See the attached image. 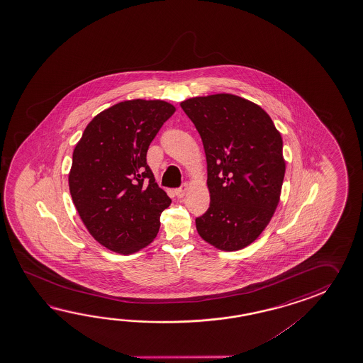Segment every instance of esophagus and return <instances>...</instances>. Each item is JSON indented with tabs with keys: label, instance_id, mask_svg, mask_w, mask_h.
<instances>
[{
	"label": "esophagus",
	"instance_id": "1",
	"mask_svg": "<svg viewBox=\"0 0 363 363\" xmlns=\"http://www.w3.org/2000/svg\"><path fill=\"white\" fill-rule=\"evenodd\" d=\"M186 191H188V185L183 184L182 186H180V188H179V189L175 191V194H177V197H178V199H183V197L185 196V193H186Z\"/></svg>",
	"mask_w": 363,
	"mask_h": 363
}]
</instances>
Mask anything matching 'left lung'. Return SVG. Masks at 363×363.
Masks as SVG:
<instances>
[{
    "label": "left lung",
    "mask_w": 363,
    "mask_h": 363,
    "mask_svg": "<svg viewBox=\"0 0 363 363\" xmlns=\"http://www.w3.org/2000/svg\"><path fill=\"white\" fill-rule=\"evenodd\" d=\"M200 133L210 206L196 219L208 244L236 252L258 239L280 201L286 174L283 139L259 105L231 93L180 102Z\"/></svg>",
    "instance_id": "left-lung-1"
}]
</instances>
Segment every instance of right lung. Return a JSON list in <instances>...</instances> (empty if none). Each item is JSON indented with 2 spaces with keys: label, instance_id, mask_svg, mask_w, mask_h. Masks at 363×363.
I'll return each instance as SVG.
<instances>
[{
  "label": "right lung",
  "instance_id": "add662e5",
  "mask_svg": "<svg viewBox=\"0 0 363 363\" xmlns=\"http://www.w3.org/2000/svg\"><path fill=\"white\" fill-rule=\"evenodd\" d=\"M175 110L162 100L122 101L94 116L75 145L69 172L72 202L93 239L116 253L147 247L170 206L147 164V152Z\"/></svg>",
  "mask_w": 363,
  "mask_h": 363
}]
</instances>
